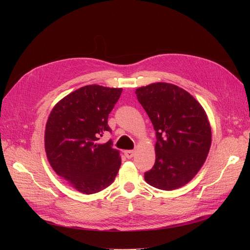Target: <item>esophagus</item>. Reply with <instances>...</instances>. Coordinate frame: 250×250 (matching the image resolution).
Segmentation results:
<instances>
[{
	"label": "esophagus",
	"mask_w": 250,
	"mask_h": 250,
	"mask_svg": "<svg viewBox=\"0 0 250 250\" xmlns=\"http://www.w3.org/2000/svg\"><path fill=\"white\" fill-rule=\"evenodd\" d=\"M124 154L127 158H132L134 155V151L133 150H126V151H124Z\"/></svg>",
	"instance_id": "obj_1"
}]
</instances>
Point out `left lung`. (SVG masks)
<instances>
[{
	"label": "left lung",
	"instance_id": "obj_1",
	"mask_svg": "<svg viewBox=\"0 0 250 250\" xmlns=\"http://www.w3.org/2000/svg\"><path fill=\"white\" fill-rule=\"evenodd\" d=\"M156 131L155 164L145 173L150 186L176 190L195 177L206 162L211 129L201 104L187 90L167 82L135 89Z\"/></svg>",
	"mask_w": 250,
	"mask_h": 250
}]
</instances>
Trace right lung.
Wrapping results in <instances>:
<instances>
[{
  "label": "right lung",
  "mask_w": 250,
  "mask_h": 250,
  "mask_svg": "<svg viewBox=\"0 0 250 250\" xmlns=\"http://www.w3.org/2000/svg\"><path fill=\"white\" fill-rule=\"evenodd\" d=\"M122 90L82 86L58 101L50 112L44 130L47 158L52 169L80 193L104 190L119 172L120 151L111 147V141H98L110 131L108 115Z\"/></svg>",
  "instance_id": "1"
}]
</instances>
